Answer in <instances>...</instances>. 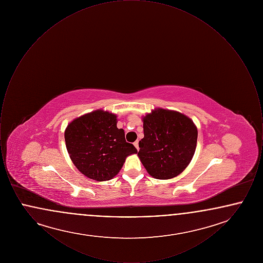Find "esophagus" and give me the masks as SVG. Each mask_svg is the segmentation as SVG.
I'll return each instance as SVG.
<instances>
[{"mask_svg": "<svg viewBox=\"0 0 263 263\" xmlns=\"http://www.w3.org/2000/svg\"><path fill=\"white\" fill-rule=\"evenodd\" d=\"M134 146H135V148H136L137 150H139V142H138V141L134 142Z\"/></svg>", "mask_w": 263, "mask_h": 263, "instance_id": "34e87169", "label": "esophagus"}]
</instances>
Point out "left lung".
Wrapping results in <instances>:
<instances>
[{"instance_id": "left-lung-1", "label": "left lung", "mask_w": 263, "mask_h": 263, "mask_svg": "<svg viewBox=\"0 0 263 263\" xmlns=\"http://www.w3.org/2000/svg\"><path fill=\"white\" fill-rule=\"evenodd\" d=\"M144 138L138 156L148 174L158 179L180 175L191 162L197 144V128L182 113L156 108L143 117Z\"/></svg>"}]
</instances>
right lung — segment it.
I'll return each mask as SVG.
<instances>
[{"label": "right lung", "instance_id": "right-lung-1", "mask_svg": "<svg viewBox=\"0 0 263 263\" xmlns=\"http://www.w3.org/2000/svg\"><path fill=\"white\" fill-rule=\"evenodd\" d=\"M117 116L98 109L74 119L65 130L67 151L76 167L88 178L105 181L117 175L137 149L117 128Z\"/></svg>", "mask_w": 263, "mask_h": 263}]
</instances>
